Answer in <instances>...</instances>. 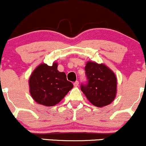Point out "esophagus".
Instances as JSON below:
<instances>
[{
	"instance_id": "34e87169",
	"label": "esophagus",
	"mask_w": 146,
	"mask_h": 146,
	"mask_svg": "<svg viewBox=\"0 0 146 146\" xmlns=\"http://www.w3.org/2000/svg\"><path fill=\"white\" fill-rule=\"evenodd\" d=\"M79 81H76L75 82H74V86H75V87H77V86H79Z\"/></svg>"
}]
</instances>
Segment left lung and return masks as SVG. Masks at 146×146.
<instances>
[{
  "label": "left lung",
  "mask_w": 146,
  "mask_h": 146,
  "mask_svg": "<svg viewBox=\"0 0 146 146\" xmlns=\"http://www.w3.org/2000/svg\"><path fill=\"white\" fill-rule=\"evenodd\" d=\"M87 82L81 84V90L88 100L98 107L111 104L116 95L117 79L104 65L88 62L85 67Z\"/></svg>",
  "instance_id": "1"
}]
</instances>
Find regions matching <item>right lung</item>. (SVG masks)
<instances>
[{"instance_id": "obj_1", "label": "right lung", "mask_w": 146, "mask_h": 146, "mask_svg": "<svg viewBox=\"0 0 146 146\" xmlns=\"http://www.w3.org/2000/svg\"><path fill=\"white\" fill-rule=\"evenodd\" d=\"M57 63L52 66L42 64L33 71L29 79L30 92L36 102L51 106L57 104L73 88L65 73L57 70Z\"/></svg>"}]
</instances>
